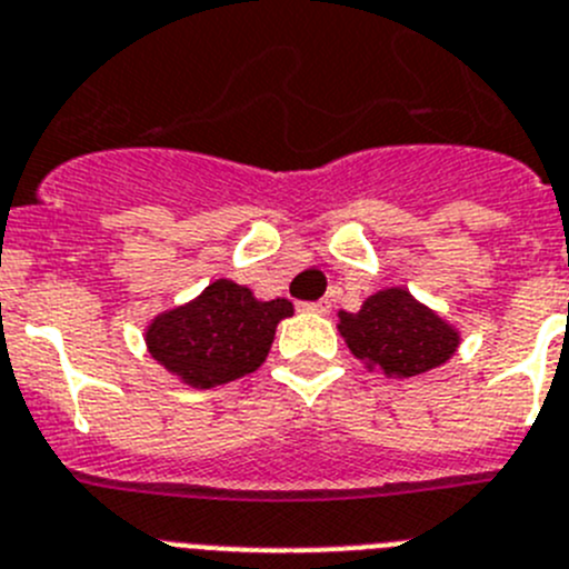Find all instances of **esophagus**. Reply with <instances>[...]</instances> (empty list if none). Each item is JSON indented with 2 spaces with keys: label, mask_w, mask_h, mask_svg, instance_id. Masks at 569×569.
<instances>
[{
  "label": "esophagus",
  "mask_w": 569,
  "mask_h": 569,
  "mask_svg": "<svg viewBox=\"0 0 569 569\" xmlns=\"http://www.w3.org/2000/svg\"><path fill=\"white\" fill-rule=\"evenodd\" d=\"M297 311H311V315H329V300H315V303H297Z\"/></svg>",
  "instance_id": "esophagus-1"
}]
</instances>
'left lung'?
<instances>
[{
  "label": "left lung",
  "instance_id": "obj_1",
  "mask_svg": "<svg viewBox=\"0 0 569 569\" xmlns=\"http://www.w3.org/2000/svg\"><path fill=\"white\" fill-rule=\"evenodd\" d=\"M340 335L357 360L391 377H417L442 366L459 346V335L406 289L371 295L357 315L340 311Z\"/></svg>",
  "mask_w": 569,
  "mask_h": 569
}]
</instances>
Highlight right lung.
Wrapping results in <instances>:
<instances>
[{
    "instance_id": "right-lung-1",
    "label": "right lung",
    "mask_w": 569,
    "mask_h": 569,
    "mask_svg": "<svg viewBox=\"0 0 569 569\" xmlns=\"http://www.w3.org/2000/svg\"><path fill=\"white\" fill-rule=\"evenodd\" d=\"M291 311L283 297L263 303L247 286L214 280L192 303L158 315L147 329V348L189 386H223L260 368L278 322Z\"/></svg>"
}]
</instances>
